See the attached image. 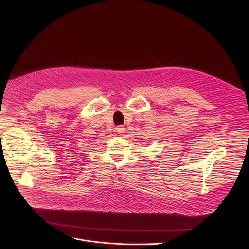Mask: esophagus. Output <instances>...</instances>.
Instances as JSON below:
<instances>
[{
    "label": "esophagus",
    "instance_id": "1",
    "mask_svg": "<svg viewBox=\"0 0 249 249\" xmlns=\"http://www.w3.org/2000/svg\"><path fill=\"white\" fill-rule=\"evenodd\" d=\"M124 131H125V127L123 125H119V126L116 127V132L117 133L122 134V133H124Z\"/></svg>",
    "mask_w": 249,
    "mask_h": 249
}]
</instances>
